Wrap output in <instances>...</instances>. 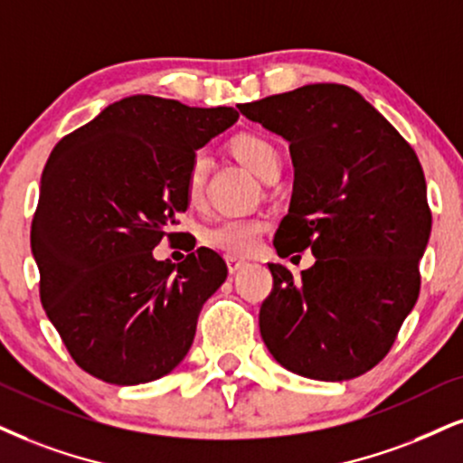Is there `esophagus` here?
<instances>
[{"label": "esophagus", "mask_w": 463, "mask_h": 463, "mask_svg": "<svg viewBox=\"0 0 463 463\" xmlns=\"http://www.w3.org/2000/svg\"><path fill=\"white\" fill-rule=\"evenodd\" d=\"M244 266H247V261H244V260L227 258V270H230V275H236V272H241Z\"/></svg>", "instance_id": "esophagus-1"}]
</instances>
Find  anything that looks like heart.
Instances as JSON below:
<instances>
[{"label": "heart", "mask_w": 463, "mask_h": 463, "mask_svg": "<svg viewBox=\"0 0 463 463\" xmlns=\"http://www.w3.org/2000/svg\"><path fill=\"white\" fill-rule=\"evenodd\" d=\"M232 150L247 167L260 175L261 180L272 178L279 174V152L270 141L260 135H238L232 141ZM205 178H208V154L199 150L193 154L191 163L186 169V197L188 202H199L203 195ZM268 221L261 216H238L225 214L210 222L202 232V241L205 247L221 250L230 258H242V255L253 253L260 244L261 233L266 232Z\"/></svg>", "instance_id": "1"}]
</instances>
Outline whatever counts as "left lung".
Returning a JSON list of instances; mask_svg holds the SVG:
<instances>
[{
	"label": "left lung",
	"mask_w": 463,
	"mask_h": 463,
	"mask_svg": "<svg viewBox=\"0 0 463 463\" xmlns=\"http://www.w3.org/2000/svg\"><path fill=\"white\" fill-rule=\"evenodd\" d=\"M238 109L289 144L294 191L279 258L316 255L300 279L268 264L275 285L260 309L261 339L302 378H358L389 354L419 298L431 233L423 167L347 85H302Z\"/></svg>",
	"instance_id": "obj_1"
}]
</instances>
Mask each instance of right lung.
<instances>
[{"label":"right lung","instance_id":"add662e5","mask_svg":"<svg viewBox=\"0 0 463 463\" xmlns=\"http://www.w3.org/2000/svg\"><path fill=\"white\" fill-rule=\"evenodd\" d=\"M238 119L137 94L102 109L51 152L32 221L40 300L72 361L118 386L174 371L203 302L227 279L214 250L182 264L152 250L188 208L193 154Z\"/></svg>","mask_w":463,"mask_h":463}]
</instances>
